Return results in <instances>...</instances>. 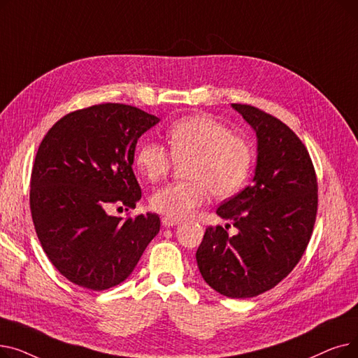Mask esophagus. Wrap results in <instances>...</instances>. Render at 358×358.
Segmentation results:
<instances>
[{
  "label": "esophagus",
  "instance_id": "34e87169",
  "mask_svg": "<svg viewBox=\"0 0 358 358\" xmlns=\"http://www.w3.org/2000/svg\"><path fill=\"white\" fill-rule=\"evenodd\" d=\"M181 220L180 219H174V217H169V216H164L162 217V224L166 228L169 227H176V224H180Z\"/></svg>",
  "mask_w": 358,
  "mask_h": 358
}]
</instances>
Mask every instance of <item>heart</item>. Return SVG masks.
Wrapping results in <instances>:
<instances>
[{
  "mask_svg": "<svg viewBox=\"0 0 358 358\" xmlns=\"http://www.w3.org/2000/svg\"><path fill=\"white\" fill-rule=\"evenodd\" d=\"M169 150L158 142L141 143L135 154L138 171L149 181L164 178L177 162L184 165L185 181L161 187L152 197V209L174 219L190 216L209 200L229 197L247 184L252 169L250 142L219 120L197 115L177 120L166 130Z\"/></svg>",
  "mask_w": 358,
  "mask_h": 358,
  "instance_id": "obj_1",
  "label": "heart"
}]
</instances>
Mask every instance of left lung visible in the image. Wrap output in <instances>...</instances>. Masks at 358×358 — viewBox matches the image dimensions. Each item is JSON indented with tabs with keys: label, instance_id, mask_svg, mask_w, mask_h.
Wrapping results in <instances>:
<instances>
[{
	"label": "left lung",
	"instance_id": "left-lung-1",
	"mask_svg": "<svg viewBox=\"0 0 358 358\" xmlns=\"http://www.w3.org/2000/svg\"><path fill=\"white\" fill-rule=\"evenodd\" d=\"M257 131L252 184L224 200L216 213L234 222L206 228L196 252L213 290L232 299L255 297L287 277L306 251L317 212L313 162L294 131L264 110L232 104Z\"/></svg>",
	"mask_w": 358,
	"mask_h": 358
}]
</instances>
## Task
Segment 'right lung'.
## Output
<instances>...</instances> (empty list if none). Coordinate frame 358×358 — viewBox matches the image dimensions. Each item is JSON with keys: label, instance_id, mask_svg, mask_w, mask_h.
Listing matches in <instances>:
<instances>
[{"label": "right lung", "instance_id": "right-lung-1", "mask_svg": "<svg viewBox=\"0 0 358 358\" xmlns=\"http://www.w3.org/2000/svg\"><path fill=\"white\" fill-rule=\"evenodd\" d=\"M158 122L134 106H90L56 122L37 149L30 180L36 235L73 285L100 292L122 283L159 232L157 213L123 219L106 212L110 204L136 208V142Z\"/></svg>", "mask_w": 358, "mask_h": 358}]
</instances>
